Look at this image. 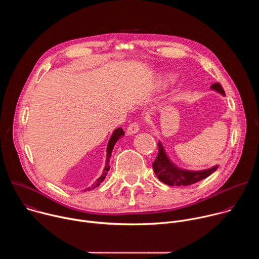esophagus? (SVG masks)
I'll return each instance as SVG.
<instances>
[{
	"label": "esophagus",
	"mask_w": 259,
	"mask_h": 259,
	"mask_svg": "<svg viewBox=\"0 0 259 259\" xmlns=\"http://www.w3.org/2000/svg\"><path fill=\"white\" fill-rule=\"evenodd\" d=\"M138 131H139V124H137V123H132V124H130V125L128 126L126 133H127V135H133V134L137 133Z\"/></svg>",
	"instance_id": "obj_1"
}]
</instances>
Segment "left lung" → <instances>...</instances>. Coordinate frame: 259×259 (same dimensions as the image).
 I'll list each match as a JSON object with an SVG mask.
<instances>
[{
	"label": "left lung",
	"instance_id": "obj_1",
	"mask_svg": "<svg viewBox=\"0 0 259 259\" xmlns=\"http://www.w3.org/2000/svg\"><path fill=\"white\" fill-rule=\"evenodd\" d=\"M211 90H214L221 94L223 96H226L224 88L221 87L219 83L213 84L211 87ZM158 157L156 158L155 162L153 163V169L155 171V174L157 177L164 183L168 184L170 187L176 186H191L193 183H196L209 175H211L214 171L217 170L218 166L215 165L209 169L200 170V171H193V170H187L182 169L175 165L168 157L164 146L161 141L158 143Z\"/></svg>",
	"mask_w": 259,
	"mask_h": 259
}]
</instances>
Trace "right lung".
Segmentation results:
<instances>
[{"label":"right lung","instance_id":"1","mask_svg":"<svg viewBox=\"0 0 259 259\" xmlns=\"http://www.w3.org/2000/svg\"><path fill=\"white\" fill-rule=\"evenodd\" d=\"M124 135H125V132L123 131L122 128H118V129H116V130L113 132L112 136H110V138H109V140H108L107 146H106L105 165H104L102 174L100 175L99 178H97V180L94 182V184H92V187L87 188L85 191H91L92 189L97 188V187L99 186V184L104 180V178H105V176L107 175V172H108V170H109V167H110V166H109V159H110V157H112V152H113V150H114V146H115V144L117 143V141H118L122 136H124Z\"/></svg>","mask_w":259,"mask_h":259}]
</instances>
